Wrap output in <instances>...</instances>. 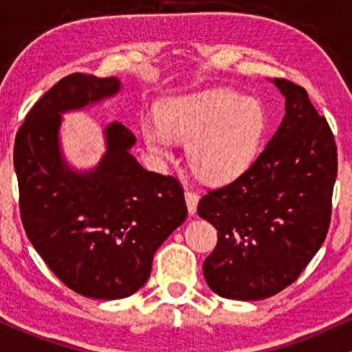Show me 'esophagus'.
<instances>
[{
	"instance_id": "1",
	"label": "esophagus",
	"mask_w": 352,
	"mask_h": 352,
	"mask_svg": "<svg viewBox=\"0 0 352 352\" xmlns=\"http://www.w3.org/2000/svg\"><path fill=\"white\" fill-rule=\"evenodd\" d=\"M199 193L195 192H185V201H187V208L190 215H195L197 213V205H199Z\"/></svg>"
}]
</instances>
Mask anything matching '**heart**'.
Here are the masks:
<instances>
[{
  "instance_id": "b5f03b06",
  "label": "heart",
  "mask_w": 352,
  "mask_h": 352,
  "mask_svg": "<svg viewBox=\"0 0 352 352\" xmlns=\"http://www.w3.org/2000/svg\"><path fill=\"white\" fill-rule=\"evenodd\" d=\"M268 116L263 104L227 89L175 96L159 106V120H144L147 148L170 157L173 139L188 140L187 157L204 180L225 184L252 167L263 147Z\"/></svg>"
}]
</instances>
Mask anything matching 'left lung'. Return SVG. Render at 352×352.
Masks as SVG:
<instances>
[{
  "label": "left lung",
  "mask_w": 352,
  "mask_h": 352,
  "mask_svg": "<svg viewBox=\"0 0 352 352\" xmlns=\"http://www.w3.org/2000/svg\"><path fill=\"white\" fill-rule=\"evenodd\" d=\"M285 117L252 167L201 197L197 213L218 232L204 276L218 296L258 301L300 276L324 241L338 151L305 89L273 79Z\"/></svg>",
  "instance_id": "left-lung-1"
}]
</instances>
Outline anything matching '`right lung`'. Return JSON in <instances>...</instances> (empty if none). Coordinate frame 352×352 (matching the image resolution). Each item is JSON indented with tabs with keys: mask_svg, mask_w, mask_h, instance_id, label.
Returning a JSON list of instances; mask_svg holds the SVG:
<instances>
[{
	"mask_svg": "<svg viewBox=\"0 0 352 352\" xmlns=\"http://www.w3.org/2000/svg\"><path fill=\"white\" fill-rule=\"evenodd\" d=\"M120 89L117 78L66 76L28 112L14 142L24 232L67 288L94 300H120L142 288L157 248L187 218L179 180L145 170L131 153L135 135L120 122L104 127L98 165L78 170L64 157L63 114Z\"/></svg>",
	"mask_w": 352,
	"mask_h": 352,
	"instance_id": "1",
	"label": "right lung"
}]
</instances>
